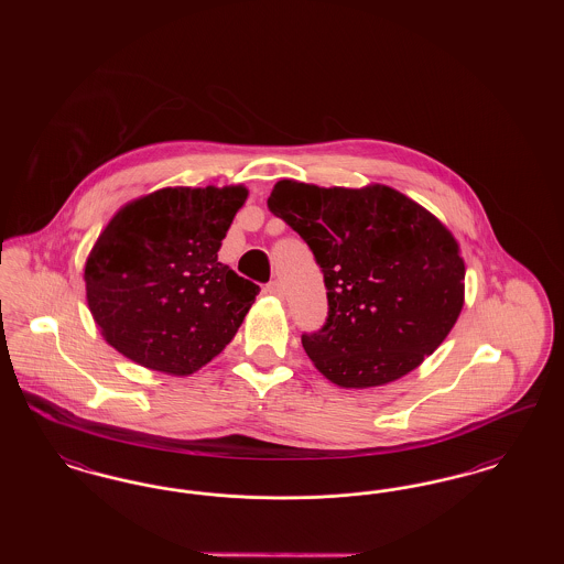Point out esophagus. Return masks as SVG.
Returning a JSON list of instances; mask_svg holds the SVG:
<instances>
[{
  "label": "esophagus",
  "instance_id": "1",
  "mask_svg": "<svg viewBox=\"0 0 564 564\" xmlns=\"http://www.w3.org/2000/svg\"><path fill=\"white\" fill-rule=\"evenodd\" d=\"M264 292L269 295H283V288H281V283L279 281H270L269 285L264 288Z\"/></svg>",
  "mask_w": 564,
  "mask_h": 564
}]
</instances>
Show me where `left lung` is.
I'll return each instance as SVG.
<instances>
[{"instance_id": "1", "label": "left lung", "mask_w": 564, "mask_h": 564, "mask_svg": "<svg viewBox=\"0 0 564 564\" xmlns=\"http://www.w3.org/2000/svg\"><path fill=\"white\" fill-rule=\"evenodd\" d=\"M269 209L322 267L329 313L302 347L329 382L389 384L446 340L465 304V262L455 235L423 205L384 184L281 180Z\"/></svg>"}]
</instances>
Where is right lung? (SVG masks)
<instances>
[{"label":"right lung","mask_w":564,"mask_h":564,"mask_svg":"<svg viewBox=\"0 0 564 564\" xmlns=\"http://www.w3.org/2000/svg\"><path fill=\"white\" fill-rule=\"evenodd\" d=\"M247 196L242 184L175 186L113 214L84 264L88 311L109 347L180 378L226 349L260 292L217 260Z\"/></svg>","instance_id":"obj_1"}]
</instances>
